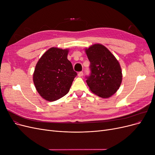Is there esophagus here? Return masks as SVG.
Instances as JSON below:
<instances>
[{
  "instance_id": "1",
  "label": "esophagus",
  "mask_w": 155,
  "mask_h": 155,
  "mask_svg": "<svg viewBox=\"0 0 155 155\" xmlns=\"http://www.w3.org/2000/svg\"><path fill=\"white\" fill-rule=\"evenodd\" d=\"M83 76V72H79L78 73V76L79 77H82Z\"/></svg>"
}]
</instances>
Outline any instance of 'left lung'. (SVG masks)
Listing matches in <instances>:
<instances>
[{"label": "left lung", "mask_w": 155, "mask_h": 155, "mask_svg": "<svg viewBox=\"0 0 155 155\" xmlns=\"http://www.w3.org/2000/svg\"><path fill=\"white\" fill-rule=\"evenodd\" d=\"M90 61L91 74L85 76L91 91L98 96L107 98L119 88L122 74L114 56L104 45L96 44L86 49Z\"/></svg>", "instance_id": "obj_1"}]
</instances>
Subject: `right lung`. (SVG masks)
<instances>
[{
  "label": "right lung",
  "instance_id": "obj_1",
  "mask_svg": "<svg viewBox=\"0 0 155 155\" xmlns=\"http://www.w3.org/2000/svg\"><path fill=\"white\" fill-rule=\"evenodd\" d=\"M68 50L51 48L42 55L34 73V83L44 99L54 101L68 92L77 76L67 59Z\"/></svg>",
  "mask_w": 155,
  "mask_h": 155
}]
</instances>
